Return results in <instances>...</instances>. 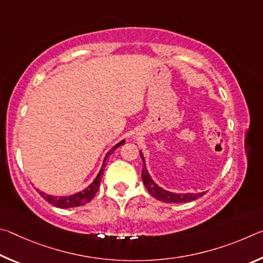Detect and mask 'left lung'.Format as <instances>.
<instances>
[{
	"label": "left lung",
	"instance_id": "8db88e82",
	"mask_svg": "<svg viewBox=\"0 0 263 263\" xmlns=\"http://www.w3.org/2000/svg\"><path fill=\"white\" fill-rule=\"evenodd\" d=\"M140 157L142 159V171H141V179L146 189L148 190V193L153 196L154 198H157L158 201H161L163 203H186L195 201L205 193H186V194H176L172 193V191H168L166 189L161 188V186L155 183L152 176L149 175L147 171V167H146V161L144 158V154L140 151Z\"/></svg>",
	"mask_w": 263,
	"mask_h": 263
}]
</instances>
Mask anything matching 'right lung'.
<instances>
[{"instance_id": "right-lung-1", "label": "right lung", "mask_w": 263, "mask_h": 263, "mask_svg": "<svg viewBox=\"0 0 263 263\" xmlns=\"http://www.w3.org/2000/svg\"><path fill=\"white\" fill-rule=\"evenodd\" d=\"M124 144H125V139H123L119 142H117L114 147L110 148V151L105 154V157L103 159V163H102V167L100 169L99 174H97L94 181H92L91 183L89 184L87 188H84L82 191H79V193H75V194L69 195V196H53V195L45 194L44 191H41L37 188L35 189H37L39 195H41L44 199H46L48 203L57 208L69 209V208H75V206H81V205H83V204H87L88 202H90L91 199L94 198V196L96 195L97 190L100 189V183H101L102 177H103L105 162H106V160H108L109 155L112 153L115 149H117L119 146H122Z\"/></svg>"}]
</instances>
